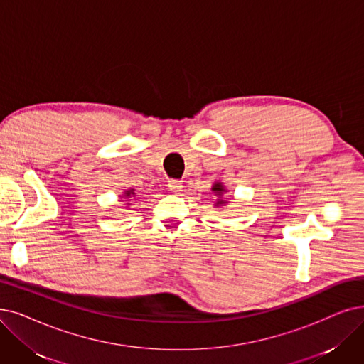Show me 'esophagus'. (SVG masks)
Segmentation results:
<instances>
[{
  "instance_id": "1",
  "label": "esophagus",
  "mask_w": 364,
  "mask_h": 364,
  "mask_svg": "<svg viewBox=\"0 0 364 364\" xmlns=\"http://www.w3.org/2000/svg\"><path fill=\"white\" fill-rule=\"evenodd\" d=\"M167 186H168V190L170 191H181L182 188H183V185H182V182L181 181H168V183H167Z\"/></svg>"
}]
</instances>
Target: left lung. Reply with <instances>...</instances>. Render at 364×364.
Wrapping results in <instances>:
<instances>
[{"instance_id": "left-lung-1", "label": "left lung", "mask_w": 364, "mask_h": 364, "mask_svg": "<svg viewBox=\"0 0 364 364\" xmlns=\"http://www.w3.org/2000/svg\"><path fill=\"white\" fill-rule=\"evenodd\" d=\"M212 191L215 193V196L218 197V200H216V203L213 206H223L224 203H227V201H224L221 197H223V194L224 193H227V190H225V186L221 183V182H215L213 183V186H212Z\"/></svg>"}]
</instances>
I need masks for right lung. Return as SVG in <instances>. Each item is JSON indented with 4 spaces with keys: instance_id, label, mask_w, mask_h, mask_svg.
<instances>
[{
    "instance_id": "right-lung-1",
    "label": "right lung",
    "mask_w": 364,
    "mask_h": 364,
    "mask_svg": "<svg viewBox=\"0 0 364 364\" xmlns=\"http://www.w3.org/2000/svg\"><path fill=\"white\" fill-rule=\"evenodd\" d=\"M124 197H125V198H132V197H134V190H128V191H125V193H124Z\"/></svg>"
}]
</instances>
